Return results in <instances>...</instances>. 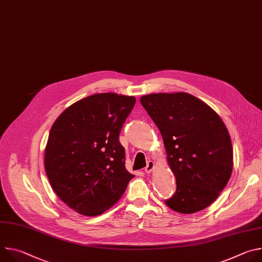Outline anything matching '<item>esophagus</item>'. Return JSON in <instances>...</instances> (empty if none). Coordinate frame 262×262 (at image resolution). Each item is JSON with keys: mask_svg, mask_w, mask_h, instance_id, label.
I'll return each instance as SVG.
<instances>
[{"mask_svg": "<svg viewBox=\"0 0 262 262\" xmlns=\"http://www.w3.org/2000/svg\"><path fill=\"white\" fill-rule=\"evenodd\" d=\"M154 169H155V162L148 161L147 166L145 167V172H146V173H151Z\"/></svg>", "mask_w": 262, "mask_h": 262, "instance_id": "1", "label": "esophagus"}]
</instances>
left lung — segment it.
<instances>
[{
    "label": "left lung",
    "instance_id": "8db88e82",
    "mask_svg": "<svg viewBox=\"0 0 262 262\" xmlns=\"http://www.w3.org/2000/svg\"><path fill=\"white\" fill-rule=\"evenodd\" d=\"M140 101L162 134L176 179V192L165 203L185 214L206 208L232 173L227 127L209 105L189 93H154Z\"/></svg>",
    "mask_w": 262,
    "mask_h": 262
}]
</instances>
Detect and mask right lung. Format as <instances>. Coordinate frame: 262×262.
I'll return each mask as SVG.
<instances>
[{"label": "right lung", "mask_w": 262, "mask_h": 262, "mask_svg": "<svg viewBox=\"0 0 262 262\" xmlns=\"http://www.w3.org/2000/svg\"><path fill=\"white\" fill-rule=\"evenodd\" d=\"M134 96L98 93L68 106L56 119L45 154L57 196L84 215H98L123 195L135 175L125 168L119 142Z\"/></svg>", "instance_id": "add662e5"}]
</instances>
